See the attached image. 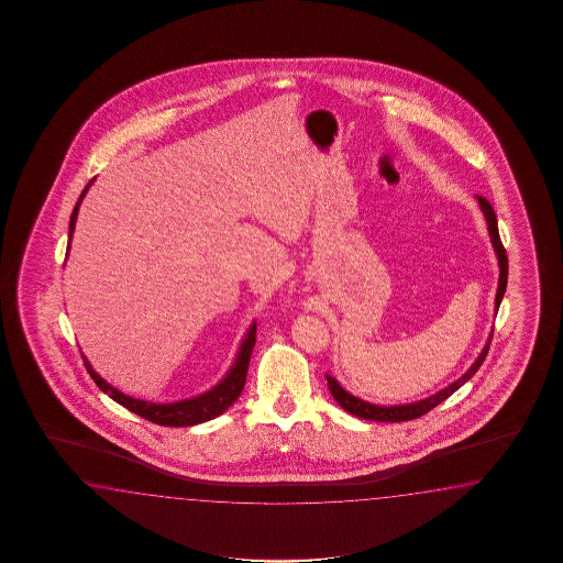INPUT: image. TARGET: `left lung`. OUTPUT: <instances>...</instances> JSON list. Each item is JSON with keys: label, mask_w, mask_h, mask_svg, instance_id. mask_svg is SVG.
<instances>
[{"label": "left lung", "mask_w": 563, "mask_h": 563, "mask_svg": "<svg viewBox=\"0 0 563 563\" xmlns=\"http://www.w3.org/2000/svg\"><path fill=\"white\" fill-rule=\"evenodd\" d=\"M477 199L478 205H481V209H483V213H485V219H487L490 240H493V247H495V252H497V257H499V267H501V277H499V287H497V299H495V306H497V310H499L503 294H505V289H507V267H509V264H507V252H505L501 238H499L497 217H495L493 207H490L489 201H487L485 197L477 195ZM490 338H493V334H490ZM489 344L483 347V352H481V356H478L477 362L471 366V371H468L463 378H459L456 383H453L449 388L441 390L439 395L431 396V398H427V400H420V402H415V405H407V407H376V405H371V402L360 400L356 396L347 395L346 390H344L340 384L335 383L332 376H325V380H328L330 393H332V396L338 400V405L344 408L346 412H350V415H354V417H358V419L376 420V422H405V420L419 419L422 415H427L429 410H432L434 407H439V405L444 402L449 396L456 393L463 384L467 383L468 378H471V376L481 368V364H483L485 358H487V354H489Z\"/></svg>", "instance_id": "1"}]
</instances>
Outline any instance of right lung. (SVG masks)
<instances>
[{
  "label": "right lung",
  "mask_w": 563,
  "mask_h": 563,
  "mask_svg": "<svg viewBox=\"0 0 563 563\" xmlns=\"http://www.w3.org/2000/svg\"><path fill=\"white\" fill-rule=\"evenodd\" d=\"M88 187H90V183L86 185L85 191L80 195V201H82L85 192L88 191ZM80 201L76 203L73 216H70V233L68 235H73ZM255 328L257 325L253 323L252 328H250V334L241 344L240 356L235 360V366L231 368L228 378L223 383L217 384L216 388L211 393H207V395L197 396V398H191V400H183V402H175V405H153V402H144V400H136V398H131V396H124L117 388H112L110 384L104 383L85 360L86 371H88L90 378L95 380L96 386L102 393H107L112 400H117L122 407L129 408L134 415L151 420L155 424H163V427H192V424L207 422V420L216 419L219 415H223L240 398L241 390L245 386V378H247V366H250V358H252V350L255 346Z\"/></svg>",
  "instance_id": "1"
}]
</instances>
